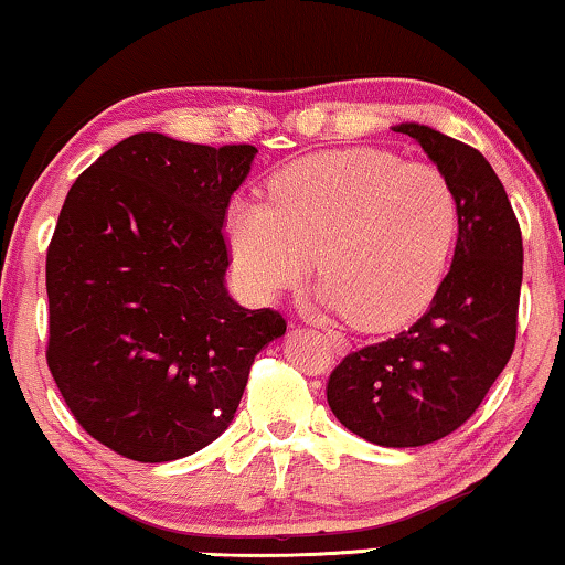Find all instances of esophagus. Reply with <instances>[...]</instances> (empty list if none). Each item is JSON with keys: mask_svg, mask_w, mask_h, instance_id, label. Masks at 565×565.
Wrapping results in <instances>:
<instances>
[{"mask_svg": "<svg viewBox=\"0 0 565 565\" xmlns=\"http://www.w3.org/2000/svg\"><path fill=\"white\" fill-rule=\"evenodd\" d=\"M323 331H327V337H329V342H331V347H334L337 352H347V339H344V334H339L337 329H331V327H323Z\"/></svg>", "mask_w": 565, "mask_h": 565, "instance_id": "obj_1", "label": "esophagus"}]
</instances>
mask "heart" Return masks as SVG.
<instances>
[{
	"label": "heart",
	"instance_id": "heart-1",
	"mask_svg": "<svg viewBox=\"0 0 565 565\" xmlns=\"http://www.w3.org/2000/svg\"><path fill=\"white\" fill-rule=\"evenodd\" d=\"M458 200L437 167L383 149L327 151L282 169L269 203L228 207L231 259L262 300L319 273V300L360 329L398 327L443 282Z\"/></svg>",
	"mask_w": 565,
	"mask_h": 565
}]
</instances>
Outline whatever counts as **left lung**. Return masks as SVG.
I'll return each instance as SVG.
<instances>
[{"label": "left lung", "mask_w": 565, "mask_h": 565, "mask_svg": "<svg viewBox=\"0 0 565 565\" xmlns=\"http://www.w3.org/2000/svg\"><path fill=\"white\" fill-rule=\"evenodd\" d=\"M393 130L412 136L455 192L452 267L419 321L339 362L327 401L337 419L367 443L419 447L462 427L512 358L522 231L481 151L419 122Z\"/></svg>", "instance_id": "obj_1"}]
</instances>
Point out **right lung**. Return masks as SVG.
<instances>
[{
	"instance_id": "1",
	"label": "right lung",
	"mask_w": 565,
	"mask_h": 565,
	"mask_svg": "<svg viewBox=\"0 0 565 565\" xmlns=\"http://www.w3.org/2000/svg\"><path fill=\"white\" fill-rule=\"evenodd\" d=\"M257 149L136 134L76 177L45 257L51 375L113 452L167 462L234 419L273 308L226 290L223 218Z\"/></svg>"
}]
</instances>
